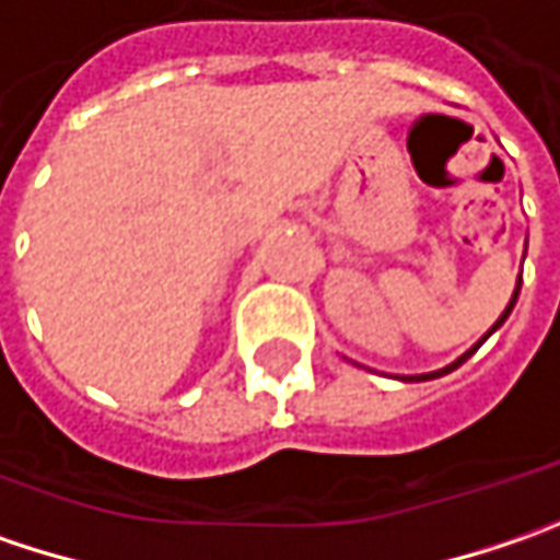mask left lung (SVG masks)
Returning a JSON list of instances; mask_svg holds the SVG:
<instances>
[{
  "instance_id": "1",
  "label": "left lung",
  "mask_w": 560,
  "mask_h": 560,
  "mask_svg": "<svg viewBox=\"0 0 560 560\" xmlns=\"http://www.w3.org/2000/svg\"><path fill=\"white\" fill-rule=\"evenodd\" d=\"M526 256V254H523ZM521 281L523 279H517V288H514V294H511V301H508V306H504V313H501L499 319H495V326L489 328V331H486V335H482V338H479V341H476L474 348H470V351L467 353H460V357H457V360H454V363H448V366H445V370H435V373H423V376H407L404 378V382H425V378H439V376H445V373H451V370H457V366H460V363H464V360H467V357H474L476 351H479V345H482V341H486V338H489V335H492V331H495V328H501L504 326V319H508V316H511V310H514V304H517V294H521Z\"/></svg>"
}]
</instances>
